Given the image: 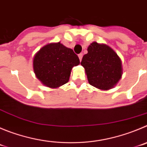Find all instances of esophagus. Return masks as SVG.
I'll use <instances>...</instances> for the list:
<instances>
[{"label":"esophagus","instance_id":"esophagus-1","mask_svg":"<svg viewBox=\"0 0 147 147\" xmlns=\"http://www.w3.org/2000/svg\"><path fill=\"white\" fill-rule=\"evenodd\" d=\"M83 53H80V54H78V57H79V59H80V61H81L82 60V58H83Z\"/></svg>","mask_w":147,"mask_h":147}]
</instances>
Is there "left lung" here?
Instances as JSON below:
<instances>
[{"instance_id": "obj_1", "label": "left lung", "mask_w": 147, "mask_h": 147, "mask_svg": "<svg viewBox=\"0 0 147 147\" xmlns=\"http://www.w3.org/2000/svg\"><path fill=\"white\" fill-rule=\"evenodd\" d=\"M88 83L91 86L108 90L117 84L121 78L123 69L120 57L108 46L92 42L88 53L82 59Z\"/></svg>"}]
</instances>
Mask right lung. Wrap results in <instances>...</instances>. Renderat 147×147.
<instances>
[{
    "instance_id": "1",
    "label": "right lung",
    "mask_w": 147,
    "mask_h": 147,
    "mask_svg": "<svg viewBox=\"0 0 147 147\" xmlns=\"http://www.w3.org/2000/svg\"><path fill=\"white\" fill-rule=\"evenodd\" d=\"M79 64L73 50L57 42L46 45L35 55L33 69L42 84L57 88L69 81L72 67Z\"/></svg>"
}]
</instances>
